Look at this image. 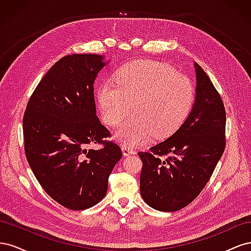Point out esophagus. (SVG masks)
I'll return each instance as SVG.
<instances>
[{
  "label": "esophagus",
  "instance_id": "esophagus-1",
  "mask_svg": "<svg viewBox=\"0 0 251 251\" xmlns=\"http://www.w3.org/2000/svg\"><path fill=\"white\" fill-rule=\"evenodd\" d=\"M121 150H123V154L125 156H130V155H133L135 154V151L130 148V147H126V146H123V148H121Z\"/></svg>",
  "mask_w": 251,
  "mask_h": 251
}]
</instances>
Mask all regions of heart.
<instances>
[{
  "label": "heart",
  "mask_w": 251,
  "mask_h": 251,
  "mask_svg": "<svg viewBox=\"0 0 251 251\" xmlns=\"http://www.w3.org/2000/svg\"><path fill=\"white\" fill-rule=\"evenodd\" d=\"M96 100L104 124L116 126L130 113L114 137L126 147L173 134L184 123L194 102L193 83L169 66L148 60L127 64L112 81L97 89Z\"/></svg>",
  "instance_id": "1"
}]
</instances>
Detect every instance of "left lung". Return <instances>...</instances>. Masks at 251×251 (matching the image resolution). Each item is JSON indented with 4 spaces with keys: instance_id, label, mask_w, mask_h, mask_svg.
I'll return each instance as SVG.
<instances>
[{
    "instance_id": "8db88e82",
    "label": "left lung",
    "mask_w": 251,
    "mask_h": 251,
    "mask_svg": "<svg viewBox=\"0 0 251 251\" xmlns=\"http://www.w3.org/2000/svg\"><path fill=\"white\" fill-rule=\"evenodd\" d=\"M194 67L196 95L187 118L168 138L138 153L143 163L141 197L159 211H177L194 201L225 149L226 114L221 96L202 68L197 63ZM164 154L169 157L162 159Z\"/></svg>"
}]
</instances>
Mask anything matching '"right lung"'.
Listing matches in <instances>:
<instances>
[{
    "label": "right lung",
    "mask_w": 251,
    "mask_h": 251,
    "mask_svg": "<svg viewBox=\"0 0 251 251\" xmlns=\"http://www.w3.org/2000/svg\"><path fill=\"white\" fill-rule=\"evenodd\" d=\"M110 60L98 54L60 58L45 74L30 97L23 119L25 154L35 178L53 200L82 210L100 202L123 153L105 142L107 127L96 116L94 82Z\"/></svg>",
    "instance_id": "right-lung-1"
}]
</instances>
